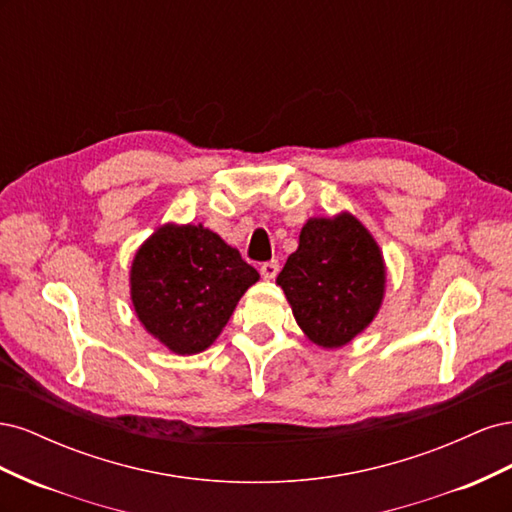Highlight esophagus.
Returning a JSON list of instances; mask_svg holds the SVG:
<instances>
[{
	"label": "esophagus",
	"mask_w": 512,
	"mask_h": 512,
	"mask_svg": "<svg viewBox=\"0 0 512 512\" xmlns=\"http://www.w3.org/2000/svg\"><path fill=\"white\" fill-rule=\"evenodd\" d=\"M280 271V265H277V260H269V262H262L260 265V275L265 277V280H273V277Z\"/></svg>",
	"instance_id": "1"
}]
</instances>
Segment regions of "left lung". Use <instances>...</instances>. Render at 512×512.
<instances>
[{
  "instance_id": "left-lung-1",
  "label": "left lung",
  "mask_w": 512,
  "mask_h": 512,
  "mask_svg": "<svg viewBox=\"0 0 512 512\" xmlns=\"http://www.w3.org/2000/svg\"><path fill=\"white\" fill-rule=\"evenodd\" d=\"M275 284L286 294L309 342L342 348L378 316L386 292V262L367 226L350 211L309 218L297 252Z\"/></svg>"
}]
</instances>
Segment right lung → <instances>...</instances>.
Masks as SVG:
<instances>
[{"instance_id":"obj_1","label":"right lung","mask_w":512,"mask_h":512,"mask_svg":"<svg viewBox=\"0 0 512 512\" xmlns=\"http://www.w3.org/2000/svg\"><path fill=\"white\" fill-rule=\"evenodd\" d=\"M260 280L235 247L203 224L164 222L130 265V301L143 329L179 356L207 350Z\"/></svg>"}]
</instances>
